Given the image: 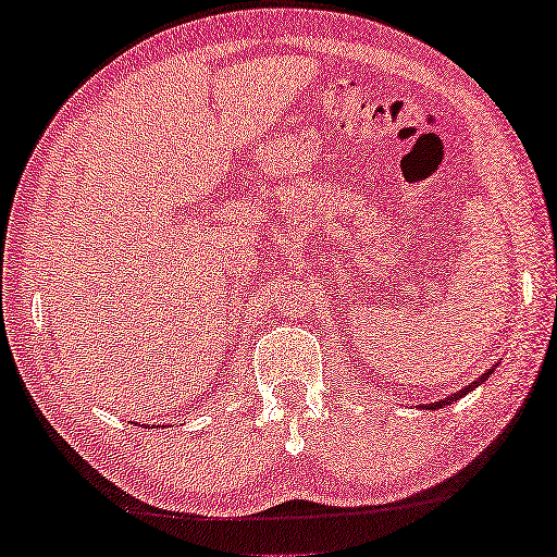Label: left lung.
<instances>
[{
  "label": "left lung",
  "mask_w": 557,
  "mask_h": 557,
  "mask_svg": "<svg viewBox=\"0 0 557 557\" xmlns=\"http://www.w3.org/2000/svg\"><path fill=\"white\" fill-rule=\"evenodd\" d=\"M491 376V369H488V372H485L483 376H479V379H475V382H471L469 386H466V389H461V392H456V394H451V396H448V399H441V401H434V404H429V409H444V406L446 404H451V401H456V399H461V396L463 394H469L471 389H475V386H479V384H483L485 382V379H488Z\"/></svg>",
  "instance_id": "8db88e82"
}]
</instances>
